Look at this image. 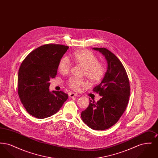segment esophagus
Returning <instances> with one entry per match:
<instances>
[{
  "mask_svg": "<svg viewBox=\"0 0 158 158\" xmlns=\"http://www.w3.org/2000/svg\"><path fill=\"white\" fill-rule=\"evenodd\" d=\"M76 96H77V94L73 93V92H70V93L69 94V97L70 98H73V97H76Z\"/></svg>",
  "mask_w": 158,
  "mask_h": 158,
  "instance_id": "34e87169",
  "label": "esophagus"
}]
</instances>
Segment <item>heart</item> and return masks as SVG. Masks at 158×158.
I'll return each mask as SVG.
<instances>
[{"label":"heart","instance_id":"obj_1","mask_svg":"<svg viewBox=\"0 0 158 158\" xmlns=\"http://www.w3.org/2000/svg\"><path fill=\"white\" fill-rule=\"evenodd\" d=\"M74 63L83 68L82 75L86 77L90 83L100 82L105 74L104 65L98 62L95 55L87 50L77 51L72 56ZM71 64L67 57H63L58 64V69L60 73L65 75L70 70ZM68 85L73 89L77 90L81 86L85 85V82L82 79L72 78L68 81Z\"/></svg>","mask_w":158,"mask_h":158}]
</instances>
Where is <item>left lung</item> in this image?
I'll return each mask as SVG.
<instances>
[{
    "instance_id": "8db88e82",
    "label": "left lung",
    "mask_w": 158,
    "mask_h": 158,
    "mask_svg": "<svg viewBox=\"0 0 158 158\" xmlns=\"http://www.w3.org/2000/svg\"><path fill=\"white\" fill-rule=\"evenodd\" d=\"M102 53L107 63L105 76L93 91L101 97L97 102L90 100L81 113L83 121L95 130H104L114 125L127 106L130 94L126 71L120 60L105 48H93Z\"/></svg>"
}]
</instances>
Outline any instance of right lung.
Masks as SVG:
<instances>
[{
    "mask_svg": "<svg viewBox=\"0 0 158 158\" xmlns=\"http://www.w3.org/2000/svg\"><path fill=\"white\" fill-rule=\"evenodd\" d=\"M68 46L42 45L31 52L18 71V88L27 111L39 119L49 117L59 111L68 95L63 91L49 90L50 79L57 75L58 64Z\"/></svg>",
    "mask_w": 158,
    "mask_h": 158,
    "instance_id": "obj_1",
    "label": "right lung"
}]
</instances>
